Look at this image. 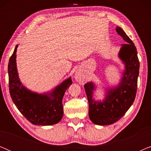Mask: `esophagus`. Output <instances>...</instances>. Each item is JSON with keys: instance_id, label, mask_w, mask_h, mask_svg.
I'll return each mask as SVG.
<instances>
[{"instance_id": "esophagus-1", "label": "esophagus", "mask_w": 151, "mask_h": 151, "mask_svg": "<svg viewBox=\"0 0 151 151\" xmlns=\"http://www.w3.org/2000/svg\"><path fill=\"white\" fill-rule=\"evenodd\" d=\"M75 78H76V80H77L78 82H79L80 83L83 82L84 81V80H85V77H84V74L80 71L76 72Z\"/></svg>"}]
</instances>
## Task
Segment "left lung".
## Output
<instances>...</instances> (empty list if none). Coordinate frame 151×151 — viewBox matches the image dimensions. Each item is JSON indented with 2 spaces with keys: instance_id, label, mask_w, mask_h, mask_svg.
Returning <instances> with one entry per match:
<instances>
[{
  "instance_id": "1",
  "label": "left lung",
  "mask_w": 151,
  "mask_h": 151,
  "mask_svg": "<svg viewBox=\"0 0 151 151\" xmlns=\"http://www.w3.org/2000/svg\"><path fill=\"white\" fill-rule=\"evenodd\" d=\"M115 30L127 42L122 45L119 53V58L125 65L120 83L107 90L106 96L102 102H96L92 98L95 90L93 82L84 84L89 106L88 116L92 122L98 125H109L118 121L133 104L137 93L139 69L137 49L122 29L117 27Z\"/></svg>"
}]
</instances>
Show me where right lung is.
I'll use <instances>...</instances> for the list:
<instances>
[{
    "label": "right lung",
    "mask_w": 151,
    "mask_h": 151,
    "mask_svg": "<svg viewBox=\"0 0 151 151\" xmlns=\"http://www.w3.org/2000/svg\"><path fill=\"white\" fill-rule=\"evenodd\" d=\"M16 45L8 64L9 93L13 102L24 117L33 124L47 126L58 123L63 116V98L72 84L71 78L65 80L51 93L38 94L21 84L16 63Z\"/></svg>",
    "instance_id": "obj_1"
}]
</instances>
